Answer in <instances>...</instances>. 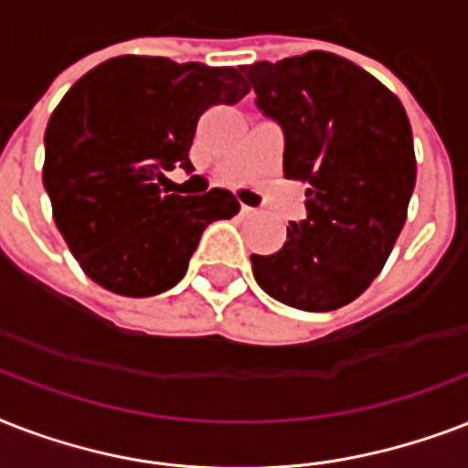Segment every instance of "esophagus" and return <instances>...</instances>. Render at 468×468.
<instances>
[{"label":"esophagus","mask_w":468,"mask_h":468,"mask_svg":"<svg viewBox=\"0 0 468 468\" xmlns=\"http://www.w3.org/2000/svg\"><path fill=\"white\" fill-rule=\"evenodd\" d=\"M257 213H260V211H257V208H252V206H245V204H242V216H257Z\"/></svg>","instance_id":"obj_1"}]
</instances>
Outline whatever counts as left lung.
I'll list each match as a JSON object with an SVG mask.
<instances>
[{"label": "left lung", "instance_id": "1", "mask_svg": "<svg viewBox=\"0 0 468 468\" xmlns=\"http://www.w3.org/2000/svg\"><path fill=\"white\" fill-rule=\"evenodd\" d=\"M242 72L284 131V176L308 184L306 220H289L274 255H252V274L286 306H347L384 270L406 226L415 186L406 109L377 77L327 50Z\"/></svg>", "mask_w": 468, "mask_h": 468}]
</instances>
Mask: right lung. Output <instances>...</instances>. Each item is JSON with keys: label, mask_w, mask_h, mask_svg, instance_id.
Returning a JSON list of instances; mask_svg holds the SVG:
<instances>
[{"label": "right lung", "mask_w": 468, "mask_h": 468, "mask_svg": "<svg viewBox=\"0 0 468 468\" xmlns=\"http://www.w3.org/2000/svg\"><path fill=\"white\" fill-rule=\"evenodd\" d=\"M248 91L240 69L157 55H119L69 87L48 121L43 186L91 282L133 299L167 292L206 226L240 211L226 189L179 197L160 184L176 162L191 167L201 113Z\"/></svg>", "instance_id": "right-lung-1"}]
</instances>
